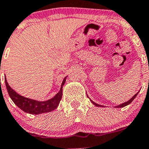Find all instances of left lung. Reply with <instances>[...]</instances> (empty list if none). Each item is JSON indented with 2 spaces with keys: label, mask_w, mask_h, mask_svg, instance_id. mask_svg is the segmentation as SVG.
I'll list each match as a JSON object with an SVG mask.
<instances>
[{
  "label": "left lung",
  "mask_w": 149,
  "mask_h": 149,
  "mask_svg": "<svg viewBox=\"0 0 149 149\" xmlns=\"http://www.w3.org/2000/svg\"><path fill=\"white\" fill-rule=\"evenodd\" d=\"M139 94V92H138L137 93H136V95H135L134 96H133V97H132V98H131V99L129 100L128 101H127V102H124V103H122V104H120V105H117V106H116V108H123V107H125V106H126V105H129L130 103H131V102H132V101L133 100L135 99V97H136V96H137V95ZM87 97H88V96H87ZM90 101H91V102H93V105H95V106H97V107H104V106H102V105H99V104H97V103H95V102H93V100H90Z\"/></svg>",
  "instance_id": "left-lung-1"
}]
</instances>
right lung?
Returning <instances> with one entry per match:
<instances>
[{
    "label": "right lung",
    "mask_w": 149,
    "mask_h": 149,
    "mask_svg": "<svg viewBox=\"0 0 149 149\" xmlns=\"http://www.w3.org/2000/svg\"><path fill=\"white\" fill-rule=\"evenodd\" d=\"M66 78L67 77H65L63 79L59 93L52 99L48 100L47 101H37L20 95L9 86L7 80H6V77L5 78V83L9 96L18 108L21 109L25 113L33 115H39L41 113L53 111L54 110L57 108L62 97V87L65 83Z\"/></svg>",
    "instance_id": "right-lung-1"
}]
</instances>
